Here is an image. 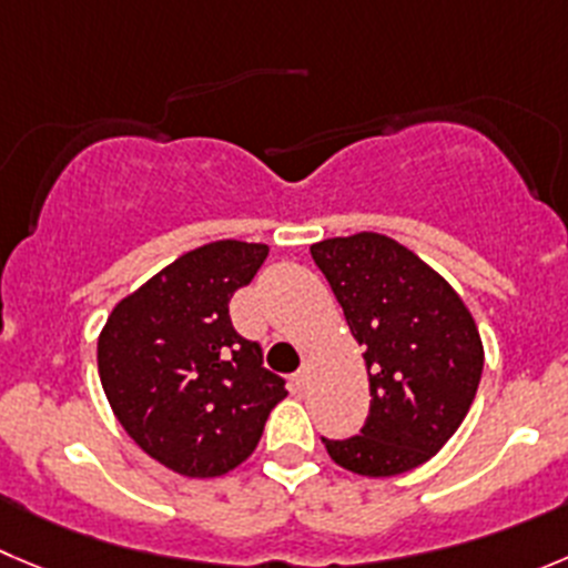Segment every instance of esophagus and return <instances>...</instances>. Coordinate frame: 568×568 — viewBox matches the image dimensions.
Wrapping results in <instances>:
<instances>
[{
	"label": "esophagus",
	"mask_w": 568,
	"mask_h": 568,
	"mask_svg": "<svg viewBox=\"0 0 568 568\" xmlns=\"http://www.w3.org/2000/svg\"><path fill=\"white\" fill-rule=\"evenodd\" d=\"M310 379H312V368H310V362H304V365H301L298 374L293 376V385L298 387V390H304V387L310 385Z\"/></svg>",
	"instance_id": "obj_1"
}]
</instances>
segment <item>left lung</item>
I'll use <instances>...</instances> for the list:
<instances>
[{
	"instance_id": "1",
	"label": "left lung",
	"mask_w": 568,
	"mask_h": 568,
	"mask_svg": "<svg viewBox=\"0 0 568 568\" xmlns=\"http://www.w3.org/2000/svg\"><path fill=\"white\" fill-rule=\"evenodd\" d=\"M310 251L365 348L371 382L362 435L323 437L328 457L362 477L413 471L446 446L477 396V323L449 281L390 236L362 231Z\"/></svg>"
}]
</instances>
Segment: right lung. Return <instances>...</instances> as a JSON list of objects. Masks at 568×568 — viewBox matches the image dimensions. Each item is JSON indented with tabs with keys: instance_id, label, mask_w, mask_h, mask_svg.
Here are the masks:
<instances>
[{
	"instance_id": "add662e5",
	"label": "right lung",
	"mask_w": 568,
	"mask_h": 568,
	"mask_svg": "<svg viewBox=\"0 0 568 568\" xmlns=\"http://www.w3.org/2000/svg\"><path fill=\"white\" fill-rule=\"evenodd\" d=\"M262 242L200 245L113 306L97 339L102 390L142 452L183 477H223L256 449L287 396L229 304L267 258Z\"/></svg>"
}]
</instances>
